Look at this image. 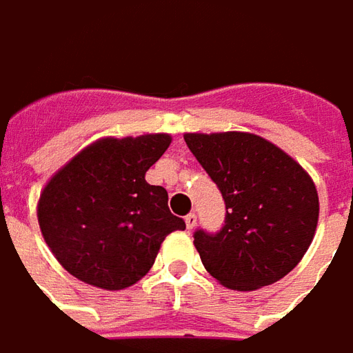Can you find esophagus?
<instances>
[{"instance_id":"esophagus-1","label":"esophagus","mask_w":353,"mask_h":353,"mask_svg":"<svg viewBox=\"0 0 353 353\" xmlns=\"http://www.w3.org/2000/svg\"><path fill=\"white\" fill-rule=\"evenodd\" d=\"M195 225H197V214L189 213L188 216H185V226L191 230V228H195Z\"/></svg>"}]
</instances>
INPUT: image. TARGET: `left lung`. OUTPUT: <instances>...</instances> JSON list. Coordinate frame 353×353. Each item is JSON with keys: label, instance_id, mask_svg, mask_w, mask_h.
<instances>
[{"label": "left lung", "instance_id": "8db88e82", "mask_svg": "<svg viewBox=\"0 0 353 353\" xmlns=\"http://www.w3.org/2000/svg\"><path fill=\"white\" fill-rule=\"evenodd\" d=\"M183 139L226 205L216 234H193L205 270L236 291L285 277L303 260L319 223V193L309 174L258 134L188 132Z\"/></svg>", "mask_w": 353, "mask_h": 353}]
</instances>
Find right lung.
<instances>
[{"mask_svg":"<svg viewBox=\"0 0 353 353\" xmlns=\"http://www.w3.org/2000/svg\"><path fill=\"white\" fill-rule=\"evenodd\" d=\"M170 134L101 139L76 154L44 185L37 216L44 242L68 274L107 291L150 272L164 238L185 230L168 191L144 176Z\"/></svg>","mask_w":353,"mask_h":353,"instance_id":"obj_1","label":"right lung"}]
</instances>
